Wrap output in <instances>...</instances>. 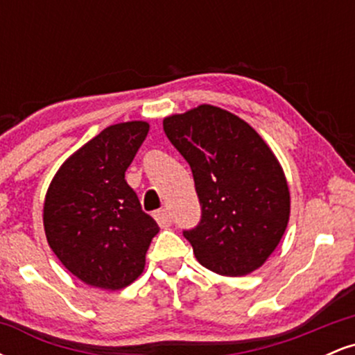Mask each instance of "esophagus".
I'll use <instances>...</instances> for the list:
<instances>
[{"label": "esophagus", "instance_id": "34e87169", "mask_svg": "<svg viewBox=\"0 0 355 355\" xmlns=\"http://www.w3.org/2000/svg\"><path fill=\"white\" fill-rule=\"evenodd\" d=\"M155 220H157L162 229H168L172 225V217H170V214L165 209L155 211Z\"/></svg>", "mask_w": 355, "mask_h": 355}]
</instances>
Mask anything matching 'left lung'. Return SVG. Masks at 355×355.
Returning <instances> with one entry per match:
<instances>
[{"label": "left lung", "instance_id": "obj_1", "mask_svg": "<svg viewBox=\"0 0 355 355\" xmlns=\"http://www.w3.org/2000/svg\"><path fill=\"white\" fill-rule=\"evenodd\" d=\"M165 135L193 173L202 205L183 232L198 262L225 277L257 270L274 254L291 218V190L275 153L245 120L198 105L164 118Z\"/></svg>", "mask_w": 355, "mask_h": 355}]
</instances>
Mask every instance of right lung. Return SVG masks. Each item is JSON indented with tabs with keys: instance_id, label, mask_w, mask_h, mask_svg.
<instances>
[{
	"instance_id": "add662e5",
	"label": "right lung",
	"mask_w": 355,
	"mask_h": 355,
	"mask_svg": "<svg viewBox=\"0 0 355 355\" xmlns=\"http://www.w3.org/2000/svg\"><path fill=\"white\" fill-rule=\"evenodd\" d=\"M148 130L141 120L108 126L61 164L46 190L48 245L89 287L120 291L135 282L160 230L125 180Z\"/></svg>"
}]
</instances>
